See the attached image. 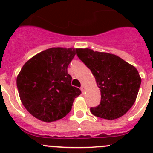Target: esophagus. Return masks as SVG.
Masks as SVG:
<instances>
[{"label": "esophagus", "instance_id": "1", "mask_svg": "<svg viewBox=\"0 0 153 153\" xmlns=\"http://www.w3.org/2000/svg\"><path fill=\"white\" fill-rule=\"evenodd\" d=\"M80 90H81V91H82V92L84 91V90H85V86H84V85H82V86H81Z\"/></svg>", "mask_w": 153, "mask_h": 153}]
</instances>
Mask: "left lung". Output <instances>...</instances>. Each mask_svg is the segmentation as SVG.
I'll return each instance as SVG.
<instances>
[{"label": "left lung", "instance_id": "1", "mask_svg": "<svg viewBox=\"0 0 153 153\" xmlns=\"http://www.w3.org/2000/svg\"><path fill=\"white\" fill-rule=\"evenodd\" d=\"M76 55L100 89V103L90 108L92 114L109 120L123 117L134 104L141 84L136 67L118 56L88 48L76 49Z\"/></svg>", "mask_w": 153, "mask_h": 153}]
</instances>
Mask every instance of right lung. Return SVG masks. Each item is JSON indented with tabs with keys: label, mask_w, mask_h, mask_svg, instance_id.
I'll list each match as a JSON object with an SVG mask.
<instances>
[{
	"label": "right lung",
	"mask_w": 153,
	"mask_h": 153,
	"mask_svg": "<svg viewBox=\"0 0 153 153\" xmlns=\"http://www.w3.org/2000/svg\"><path fill=\"white\" fill-rule=\"evenodd\" d=\"M74 48L53 47L39 53L23 66L17 86L23 105L35 118L53 122L72 109L79 88L71 85L67 67L76 55Z\"/></svg>",
	"instance_id": "add662e5"
}]
</instances>
